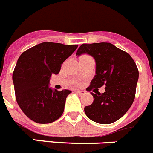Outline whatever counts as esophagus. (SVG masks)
I'll return each mask as SVG.
<instances>
[{"mask_svg": "<svg viewBox=\"0 0 153 153\" xmlns=\"http://www.w3.org/2000/svg\"><path fill=\"white\" fill-rule=\"evenodd\" d=\"M75 92L77 93V94H79V95H83V94H85V93H86V92H85L84 90H75Z\"/></svg>", "mask_w": 153, "mask_h": 153, "instance_id": "1", "label": "esophagus"}]
</instances>
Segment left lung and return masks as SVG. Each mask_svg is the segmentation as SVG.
<instances>
[{
	"mask_svg": "<svg viewBox=\"0 0 153 153\" xmlns=\"http://www.w3.org/2000/svg\"><path fill=\"white\" fill-rule=\"evenodd\" d=\"M90 55L96 62V75L88 91L93 102L84 108L89 119L100 124H110L126 114L136 94L139 71L133 59L128 53L110 43L83 44L76 51V56ZM105 85V92L100 94L98 88Z\"/></svg>",
	"mask_w": 153,
	"mask_h": 153,
	"instance_id": "1",
	"label": "left lung"
}]
</instances>
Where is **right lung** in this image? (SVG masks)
<instances>
[{
  "instance_id": "add662e5",
  "label": "right lung",
  "mask_w": 153,
  "mask_h": 153,
  "mask_svg": "<svg viewBox=\"0 0 153 153\" xmlns=\"http://www.w3.org/2000/svg\"><path fill=\"white\" fill-rule=\"evenodd\" d=\"M77 47L44 42L18 58L13 73L16 100L24 114L35 123H51L63 114L71 91L51 88L50 79L52 74H59L63 62Z\"/></svg>"
}]
</instances>
